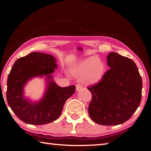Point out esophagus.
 Returning a JSON list of instances; mask_svg holds the SVG:
<instances>
[{
    "label": "esophagus",
    "instance_id": "34e87169",
    "mask_svg": "<svg viewBox=\"0 0 151 151\" xmlns=\"http://www.w3.org/2000/svg\"><path fill=\"white\" fill-rule=\"evenodd\" d=\"M83 88V86H82L80 83H77L76 85V91H80Z\"/></svg>",
    "mask_w": 151,
    "mask_h": 151
}]
</instances>
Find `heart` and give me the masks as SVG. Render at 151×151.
I'll return each instance as SVG.
<instances>
[{"label":"heart","mask_w":151,"mask_h":151,"mask_svg":"<svg viewBox=\"0 0 151 151\" xmlns=\"http://www.w3.org/2000/svg\"><path fill=\"white\" fill-rule=\"evenodd\" d=\"M105 71L104 63L96 57L85 58L79 64L76 72L84 77L87 83H94L100 81Z\"/></svg>","instance_id":"heart-1"}]
</instances>
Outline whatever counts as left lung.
I'll use <instances>...</instances> for the list:
<instances>
[{
	"mask_svg": "<svg viewBox=\"0 0 151 151\" xmlns=\"http://www.w3.org/2000/svg\"><path fill=\"white\" fill-rule=\"evenodd\" d=\"M109 69L98 83L88 86L92 99L89 116L102 125H118L127 121L140 105L142 82L131 58L111 52L106 57Z\"/></svg>",
	"mask_w": 151,
	"mask_h": 151,
	"instance_id": "obj_1",
	"label": "left lung"
}]
</instances>
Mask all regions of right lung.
<instances>
[{"mask_svg":"<svg viewBox=\"0 0 151 151\" xmlns=\"http://www.w3.org/2000/svg\"><path fill=\"white\" fill-rule=\"evenodd\" d=\"M57 68L52 55L31 52L19 58L12 66L7 79L6 100L12 111L22 122L40 125L57 120L68 98L75 93V86L60 87L52 81L50 74ZM47 75L48 87L45 97L39 104H33L23 98V86L34 76Z\"/></svg>","mask_w":151,"mask_h":151,"instance_id":"add662e5","label":"right lung"}]
</instances>
